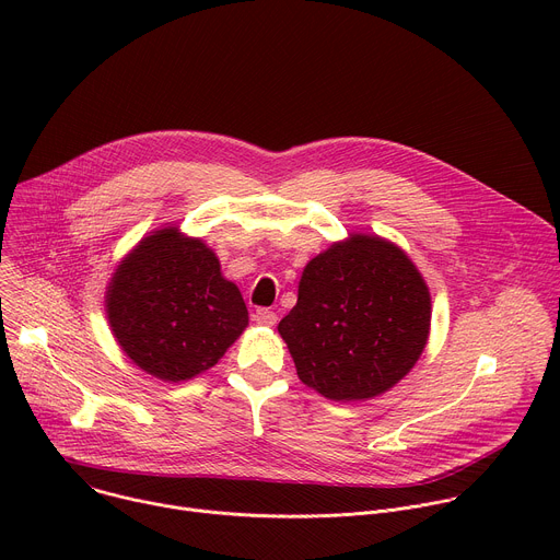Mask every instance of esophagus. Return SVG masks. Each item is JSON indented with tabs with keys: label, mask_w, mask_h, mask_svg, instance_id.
Returning a JSON list of instances; mask_svg holds the SVG:
<instances>
[{
	"label": "esophagus",
	"mask_w": 560,
	"mask_h": 560,
	"mask_svg": "<svg viewBox=\"0 0 560 560\" xmlns=\"http://www.w3.org/2000/svg\"><path fill=\"white\" fill-rule=\"evenodd\" d=\"M255 322H257L259 326L272 328V326L279 322V316H277V312H272V310H268V307H261V310L255 312Z\"/></svg>",
	"instance_id": "obj_1"
}]
</instances>
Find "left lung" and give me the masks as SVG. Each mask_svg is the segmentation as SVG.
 Returning a JSON list of instances; mask_svg holds the SVG:
<instances>
[{
    "label": "left lung",
    "mask_w": 560,
    "mask_h": 560,
    "mask_svg": "<svg viewBox=\"0 0 560 560\" xmlns=\"http://www.w3.org/2000/svg\"><path fill=\"white\" fill-rule=\"evenodd\" d=\"M430 322V288L406 250L352 232L307 261L277 330L299 378L350 404L387 392L417 365Z\"/></svg>",
    "instance_id": "1"
}]
</instances>
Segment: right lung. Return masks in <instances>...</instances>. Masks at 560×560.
Masks as SVG:
<instances>
[{
    "mask_svg": "<svg viewBox=\"0 0 560 560\" xmlns=\"http://www.w3.org/2000/svg\"><path fill=\"white\" fill-rule=\"evenodd\" d=\"M104 299L121 352L164 383L203 374L248 328L244 296L214 250L175 223L145 234L119 261Z\"/></svg>",
    "mask_w": 560,
    "mask_h": 560,
    "instance_id": "1",
    "label": "right lung"
}]
</instances>
